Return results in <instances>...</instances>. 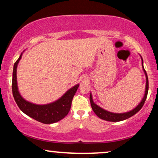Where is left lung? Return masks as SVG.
I'll use <instances>...</instances> for the list:
<instances>
[{
	"instance_id": "obj_1",
	"label": "left lung",
	"mask_w": 158,
	"mask_h": 158,
	"mask_svg": "<svg viewBox=\"0 0 158 158\" xmlns=\"http://www.w3.org/2000/svg\"><path fill=\"white\" fill-rule=\"evenodd\" d=\"M141 57V56H140ZM141 60H142V67L143 69V71H144L145 76H146V90H145V94L144 97H143L141 102L137 105V107H135L133 110H130V111L126 112V113H113V112L108 111V110L103 109V108L97 106V104H95L93 100V97H92L91 93L90 94V105H91V108L93 109L94 112L97 114L98 117H99L100 119H104L106 121H110V122H119V121L125 120V119L129 118V117H132L133 115H135V114H137L139 110L142 108L143 105H144L145 101H146V97H147L148 94V77L147 74H146V70H145L144 67H143V59L141 57Z\"/></svg>"
}]
</instances>
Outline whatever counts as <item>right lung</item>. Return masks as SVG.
<instances>
[{
	"instance_id": "add662e5",
	"label": "right lung",
	"mask_w": 158,
	"mask_h": 158,
	"mask_svg": "<svg viewBox=\"0 0 158 158\" xmlns=\"http://www.w3.org/2000/svg\"><path fill=\"white\" fill-rule=\"evenodd\" d=\"M22 54L23 52H21L19 59L14 64L12 73V94L18 106L27 116L44 124L55 123L64 118L70 111L72 100L79 84L74 85L59 99L48 104L38 105L27 101L19 93L17 83V67Z\"/></svg>"
}]
</instances>
